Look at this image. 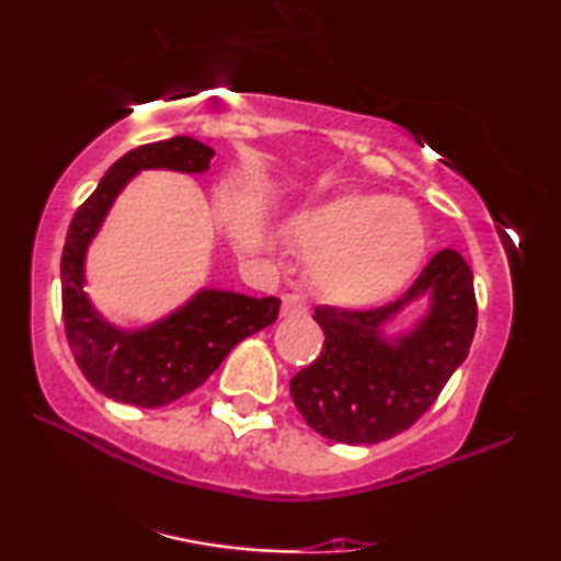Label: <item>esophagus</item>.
I'll return each mask as SVG.
<instances>
[{"label": "esophagus", "instance_id": "34e87169", "mask_svg": "<svg viewBox=\"0 0 561 561\" xmlns=\"http://www.w3.org/2000/svg\"><path fill=\"white\" fill-rule=\"evenodd\" d=\"M280 311H283V317H304V313L309 311V306L304 304V298H301V296H296V294H286V296H283V306H280Z\"/></svg>", "mask_w": 561, "mask_h": 561}]
</instances>
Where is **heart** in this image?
I'll use <instances>...</instances> for the list:
<instances>
[{
    "label": "heart",
    "instance_id": "1",
    "mask_svg": "<svg viewBox=\"0 0 561 561\" xmlns=\"http://www.w3.org/2000/svg\"><path fill=\"white\" fill-rule=\"evenodd\" d=\"M296 242L309 257L313 290L344 309H365L396 296L426 250L419 214L380 194H344L304 211Z\"/></svg>",
    "mask_w": 561,
    "mask_h": 561
}]
</instances>
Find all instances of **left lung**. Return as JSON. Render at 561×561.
<instances>
[{
	"label": "left lung",
	"instance_id": "obj_1",
	"mask_svg": "<svg viewBox=\"0 0 561 561\" xmlns=\"http://www.w3.org/2000/svg\"><path fill=\"white\" fill-rule=\"evenodd\" d=\"M419 297L430 298L425 317L388 341L381 327ZM313 319L324 350L290 380L296 409L332 442H386L416 424L465 363L478 324L472 271L457 250H442L398 301L370 311L319 306Z\"/></svg>",
	"mask_w": 561,
	"mask_h": 561
}]
</instances>
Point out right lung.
<instances>
[{
    "instance_id": "right-lung-1",
    "label": "right lung",
    "mask_w": 561,
    "mask_h": 561,
    "mask_svg": "<svg viewBox=\"0 0 561 561\" xmlns=\"http://www.w3.org/2000/svg\"><path fill=\"white\" fill-rule=\"evenodd\" d=\"M214 150L194 137H171L129 150L114 163L68 227L60 286L64 324L81 373L112 401L160 409L196 390L234 344L278 319L280 298H252L234 290L202 288L181 309L142 329H122L91 306L83 283L87 250L114 198L140 171H209Z\"/></svg>"
}]
</instances>
